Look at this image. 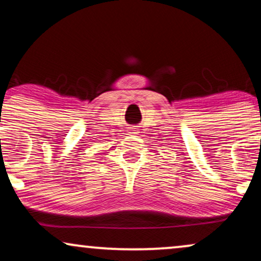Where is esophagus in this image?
I'll return each instance as SVG.
<instances>
[{
  "mask_svg": "<svg viewBox=\"0 0 261 261\" xmlns=\"http://www.w3.org/2000/svg\"><path fill=\"white\" fill-rule=\"evenodd\" d=\"M138 133H139L138 128H135V127H132L130 128V134H138Z\"/></svg>",
  "mask_w": 261,
  "mask_h": 261,
  "instance_id": "obj_1",
  "label": "esophagus"
}]
</instances>
